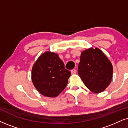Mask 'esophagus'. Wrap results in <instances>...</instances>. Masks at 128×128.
I'll use <instances>...</instances> for the list:
<instances>
[{
    "mask_svg": "<svg viewBox=\"0 0 128 128\" xmlns=\"http://www.w3.org/2000/svg\"><path fill=\"white\" fill-rule=\"evenodd\" d=\"M71 73L72 74H75L76 73V70L75 69H73L71 70Z\"/></svg>",
    "mask_w": 128,
    "mask_h": 128,
    "instance_id": "1",
    "label": "esophagus"
}]
</instances>
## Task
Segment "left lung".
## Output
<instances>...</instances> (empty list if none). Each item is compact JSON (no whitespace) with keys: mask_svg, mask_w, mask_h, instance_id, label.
I'll list each match as a JSON object with an SVG mask.
<instances>
[{"mask_svg":"<svg viewBox=\"0 0 128 128\" xmlns=\"http://www.w3.org/2000/svg\"><path fill=\"white\" fill-rule=\"evenodd\" d=\"M78 73L90 90L99 93L109 86L112 78L113 66L100 49L91 48L82 52Z\"/></svg>","mask_w":128,"mask_h":128,"instance_id":"8db88e82","label":"left lung"}]
</instances>
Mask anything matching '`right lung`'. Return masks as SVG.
Returning <instances> with one entry per match:
<instances>
[{
	"label": "right lung",
	"instance_id": "1",
	"mask_svg": "<svg viewBox=\"0 0 128 128\" xmlns=\"http://www.w3.org/2000/svg\"><path fill=\"white\" fill-rule=\"evenodd\" d=\"M70 72L64 68L58 54L45 52L39 57L32 69V81L42 95L55 97L67 86Z\"/></svg>",
	"mask_w": 128,
	"mask_h": 128
}]
</instances>
